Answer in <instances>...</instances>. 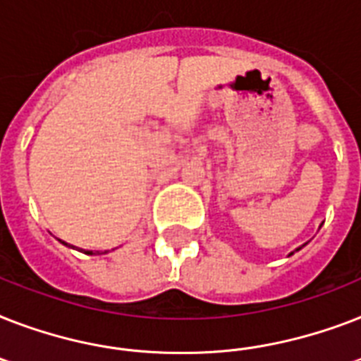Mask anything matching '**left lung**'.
<instances>
[{"instance_id":"obj_1","label":"left lung","mask_w":361,"mask_h":361,"mask_svg":"<svg viewBox=\"0 0 361 361\" xmlns=\"http://www.w3.org/2000/svg\"><path fill=\"white\" fill-rule=\"evenodd\" d=\"M296 251H300V249H296ZM290 255H292V252H290Z\"/></svg>"}]
</instances>
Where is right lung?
Wrapping results in <instances>:
<instances>
[{
    "instance_id": "add662e5",
    "label": "right lung",
    "mask_w": 361,
    "mask_h": 361,
    "mask_svg": "<svg viewBox=\"0 0 361 361\" xmlns=\"http://www.w3.org/2000/svg\"><path fill=\"white\" fill-rule=\"evenodd\" d=\"M61 243H65V241H61ZM65 245H67V243H65ZM69 247H73V245H69ZM84 252H86V255H101V252H93V251H84ZM104 252H109V251H104Z\"/></svg>"
}]
</instances>
